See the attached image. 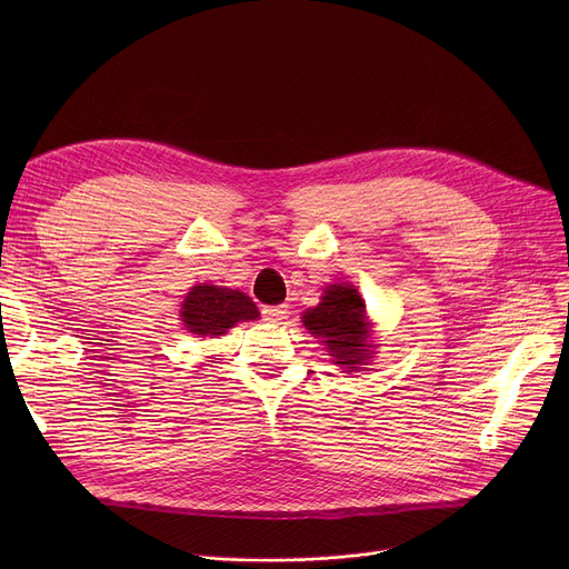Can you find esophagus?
Here are the masks:
<instances>
[{"instance_id":"34e87169","label":"esophagus","mask_w":569,"mask_h":569,"mask_svg":"<svg viewBox=\"0 0 569 569\" xmlns=\"http://www.w3.org/2000/svg\"><path fill=\"white\" fill-rule=\"evenodd\" d=\"M286 313H288L286 305L264 307V309H262V320H267V322H281V320L286 318Z\"/></svg>"}]
</instances>
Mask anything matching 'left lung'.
Listing matches in <instances>:
<instances>
[{"label":"left lung","mask_w":569,"mask_h":569,"mask_svg":"<svg viewBox=\"0 0 569 569\" xmlns=\"http://www.w3.org/2000/svg\"><path fill=\"white\" fill-rule=\"evenodd\" d=\"M302 322L316 339H322L320 343H325L332 362L339 365L343 373L365 369L373 357L371 322L355 286H327L320 305L305 311Z\"/></svg>","instance_id":"left-lung-1"}]
</instances>
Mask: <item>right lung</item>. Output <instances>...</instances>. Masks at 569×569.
Instances as JSON below:
<instances>
[{"label":"right lung","mask_w":569,"mask_h":569,"mask_svg":"<svg viewBox=\"0 0 569 569\" xmlns=\"http://www.w3.org/2000/svg\"><path fill=\"white\" fill-rule=\"evenodd\" d=\"M179 316L191 335L223 337L237 322L260 318V311L244 292L198 283L187 292Z\"/></svg>","instance_id":"add662e5"}]
</instances>
